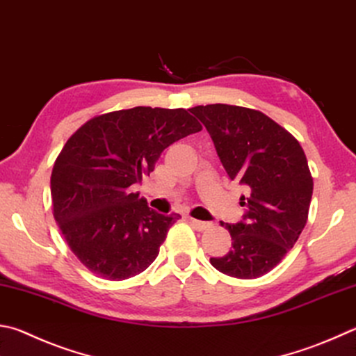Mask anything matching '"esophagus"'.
I'll list each match as a JSON object with an SVG mask.
<instances>
[{"label":"esophagus","mask_w":356,"mask_h":356,"mask_svg":"<svg viewBox=\"0 0 356 356\" xmlns=\"http://www.w3.org/2000/svg\"><path fill=\"white\" fill-rule=\"evenodd\" d=\"M190 224L199 232H204V230H209L211 227V222H205V221H199V219L195 218H190Z\"/></svg>","instance_id":"obj_1"}]
</instances>
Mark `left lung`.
I'll use <instances>...</instances> for the list:
<instances>
[{"mask_svg":"<svg viewBox=\"0 0 356 356\" xmlns=\"http://www.w3.org/2000/svg\"><path fill=\"white\" fill-rule=\"evenodd\" d=\"M190 112L207 127L232 180L248 186L244 218L225 224L232 249L210 258L222 274L257 279L279 264L299 240L308 219L313 177L293 135L254 108L209 104Z\"/></svg>","mask_w":356,"mask_h":356,"instance_id":"1","label":"left lung"}]
</instances>
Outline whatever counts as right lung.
<instances>
[{"instance_id":"right-lung-1","label":"right lung","mask_w":356,"mask_h":356,"mask_svg":"<svg viewBox=\"0 0 356 356\" xmlns=\"http://www.w3.org/2000/svg\"><path fill=\"white\" fill-rule=\"evenodd\" d=\"M202 131L185 108L134 107L93 116L67 140L51 172L53 215L93 274L126 280L149 266L180 215H160L132 185L174 141Z\"/></svg>"}]
</instances>
